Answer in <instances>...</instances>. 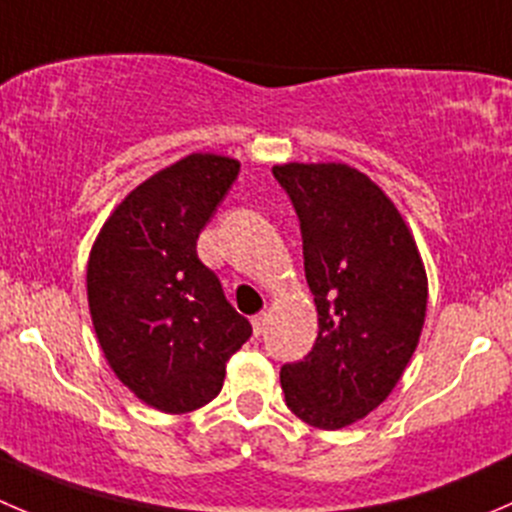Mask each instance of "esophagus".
Returning <instances> with one entry per match:
<instances>
[{
  "instance_id": "obj_1",
  "label": "esophagus",
  "mask_w": 512,
  "mask_h": 512,
  "mask_svg": "<svg viewBox=\"0 0 512 512\" xmlns=\"http://www.w3.org/2000/svg\"><path fill=\"white\" fill-rule=\"evenodd\" d=\"M265 322H267V312H260V315L252 317V332H255V337H260L262 332H265Z\"/></svg>"
}]
</instances>
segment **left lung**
<instances>
[{"mask_svg":"<svg viewBox=\"0 0 512 512\" xmlns=\"http://www.w3.org/2000/svg\"><path fill=\"white\" fill-rule=\"evenodd\" d=\"M300 217L317 340L285 365V403L307 425L340 430L388 400L420 342L428 272L413 230L380 185L345 162L272 167Z\"/></svg>","mask_w":512,"mask_h":512,"instance_id":"obj_1","label":"left lung"}]
</instances>
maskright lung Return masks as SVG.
I'll list each match as a JSON object with an SVG mask.
<instances>
[{
  "label": "right lung",
  "instance_id": "add662e5",
  "mask_svg": "<svg viewBox=\"0 0 512 512\" xmlns=\"http://www.w3.org/2000/svg\"><path fill=\"white\" fill-rule=\"evenodd\" d=\"M237 175L235 157H182L124 197L89 250L87 302L104 360L160 413L217 398L227 357L252 335L197 257V237Z\"/></svg>",
  "mask_w": 512,
  "mask_h": 512
}]
</instances>
